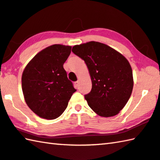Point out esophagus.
Listing matches in <instances>:
<instances>
[{
  "instance_id": "1",
  "label": "esophagus",
  "mask_w": 160,
  "mask_h": 160,
  "mask_svg": "<svg viewBox=\"0 0 160 160\" xmlns=\"http://www.w3.org/2000/svg\"><path fill=\"white\" fill-rule=\"evenodd\" d=\"M75 86H76V88H77L78 89L79 88V86H80V80L76 81V82H75Z\"/></svg>"
}]
</instances>
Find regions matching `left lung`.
<instances>
[{"instance_id": "8db88e82", "label": "left lung", "mask_w": 160, "mask_h": 160, "mask_svg": "<svg viewBox=\"0 0 160 160\" xmlns=\"http://www.w3.org/2000/svg\"><path fill=\"white\" fill-rule=\"evenodd\" d=\"M72 52L85 61L91 77L92 90L85 95L89 106L101 117L118 114L133 89L128 60L113 48L95 41L75 45Z\"/></svg>"}]
</instances>
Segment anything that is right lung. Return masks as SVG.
Here are the masks:
<instances>
[{
    "label": "right lung",
    "mask_w": 160,
    "mask_h": 160,
    "mask_svg": "<svg viewBox=\"0 0 160 160\" xmlns=\"http://www.w3.org/2000/svg\"><path fill=\"white\" fill-rule=\"evenodd\" d=\"M71 52V46H49L38 52L23 71L24 100L40 118L54 120L59 117L76 91L63 66Z\"/></svg>",
    "instance_id": "obj_1"
}]
</instances>
